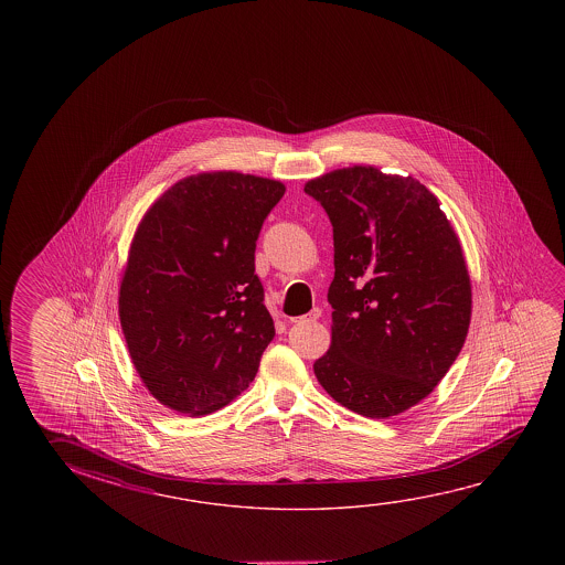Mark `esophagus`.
Instances as JSON below:
<instances>
[{
	"label": "esophagus",
	"instance_id": "1",
	"mask_svg": "<svg viewBox=\"0 0 565 565\" xmlns=\"http://www.w3.org/2000/svg\"><path fill=\"white\" fill-rule=\"evenodd\" d=\"M319 317H321V309L313 307L309 313L303 315V317H297L294 321H296V323H309V321H317Z\"/></svg>",
	"mask_w": 565,
	"mask_h": 565
}]
</instances>
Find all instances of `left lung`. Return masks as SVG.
Segmentation results:
<instances>
[{
  "label": "left lung",
  "instance_id": "left-lung-1",
  "mask_svg": "<svg viewBox=\"0 0 565 565\" xmlns=\"http://www.w3.org/2000/svg\"><path fill=\"white\" fill-rule=\"evenodd\" d=\"M306 193L333 224L331 347L313 364L327 394L386 419L427 398L459 356L471 278L437 196L379 167L334 169Z\"/></svg>",
  "mask_w": 565,
  "mask_h": 565
}]
</instances>
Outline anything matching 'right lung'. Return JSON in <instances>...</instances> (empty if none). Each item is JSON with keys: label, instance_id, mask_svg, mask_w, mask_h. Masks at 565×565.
I'll list each match as a JSON object with an SVG mask.
<instances>
[{"label": "right lung", "instance_id": "obj_1", "mask_svg": "<svg viewBox=\"0 0 565 565\" xmlns=\"http://www.w3.org/2000/svg\"><path fill=\"white\" fill-rule=\"evenodd\" d=\"M286 193L266 177H185L143 214L118 313L134 369L159 404L206 416L250 386L274 319L254 274L259 228Z\"/></svg>", "mask_w": 565, "mask_h": 565}]
</instances>
